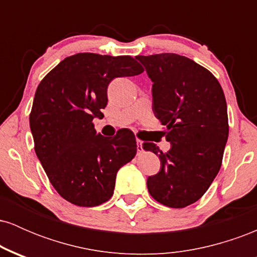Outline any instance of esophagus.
<instances>
[{
  "instance_id": "obj_1",
  "label": "esophagus",
  "mask_w": 257,
  "mask_h": 257,
  "mask_svg": "<svg viewBox=\"0 0 257 257\" xmlns=\"http://www.w3.org/2000/svg\"><path fill=\"white\" fill-rule=\"evenodd\" d=\"M137 145H138V151H143V143H141V140H137Z\"/></svg>"
}]
</instances>
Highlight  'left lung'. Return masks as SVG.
<instances>
[{
	"label": "left lung",
	"mask_w": 257,
	"mask_h": 257,
	"mask_svg": "<svg viewBox=\"0 0 257 257\" xmlns=\"http://www.w3.org/2000/svg\"><path fill=\"white\" fill-rule=\"evenodd\" d=\"M137 59L153 82V112L172 145L163 152L156 144H143L161 159V170L147 178V188L161 204L185 208L202 198L221 168L228 138L225 94L213 73L182 55Z\"/></svg>",
	"instance_id": "8db88e82"
}]
</instances>
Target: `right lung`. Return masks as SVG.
<instances>
[{
  "mask_svg": "<svg viewBox=\"0 0 257 257\" xmlns=\"http://www.w3.org/2000/svg\"><path fill=\"white\" fill-rule=\"evenodd\" d=\"M144 72L131 55L78 53L65 58L38 84L30 128L44 172L57 192L78 206H96L113 194L120 167L137 155L131 131L106 138L93 119L107 105L113 78Z\"/></svg>",
  "mask_w": 257,
  "mask_h": 257,
  "instance_id": "1",
  "label": "right lung"
}]
</instances>
